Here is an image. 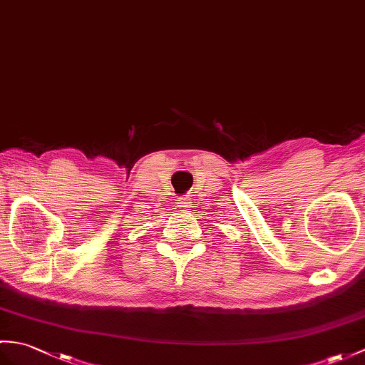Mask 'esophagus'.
Wrapping results in <instances>:
<instances>
[{
    "label": "esophagus",
    "mask_w": 365,
    "mask_h": 365,
    "mask_svg": "<svg viewBox=\"0 0 365 365\" xmlns=\"http://www.w3.org/2000/svg\"><path fill=\"white\" fill-rule=\"evenodd\" d=\"M177 203H179V207H180L182 210H188V208L192 205V202H191V199H190L188 196L179 197V199H177Z\"/></svg>",
    "instance_id": "34e87169"
}]
</instances>
